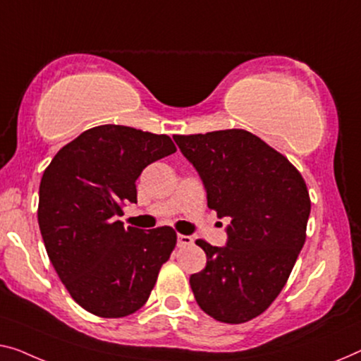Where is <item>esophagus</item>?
Wrapping results in <instances>:
<instances>
[{"label": "esophagus", "instance_id": "obj_1", "mask_svg": "<svg viewBox=\"0 0 361 361\" xmlns=\"http://www.w3.org/2000/svg\"><path fill=\"white\" fill-rule=\"evenodd\" d=\"M176 243H178L180 248H183V246H190L192 245V238L188 235H178V241H176Z\"/></svg>", "mask_w": 361, "mask_h": 361}]
</instances>
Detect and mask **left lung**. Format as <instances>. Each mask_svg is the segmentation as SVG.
I'll list each match as a JSON object with an SVG mask.
<instances>
[{
    "label": "left lung",
    "instance_id": "left-lung-1",
    "mask_svg": "<svg viewBox=\"0 0 361 361\" xmlns=\"http://www.w3.org/2000/svg\"><path fill=\"white\" fill-rule=\"evenodd\" d=\"M173 139L206 186L207 207L232 219L224 248L196 240L207 256L190 277L197 305L227 324L255 319L282 292L305 245L311 201L303 176L245 129Z\"/></svg>",
    "mask_w": 361,
    "mask_h": 361
}]
</instances>
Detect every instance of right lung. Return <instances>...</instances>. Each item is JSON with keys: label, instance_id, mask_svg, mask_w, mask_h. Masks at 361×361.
Returning <instances> with one entry per match:
<instances>
[{"label": "right lung", "instance_id": "obj_1", "mask_svg": "<svg viewBox=\"0 0 361 361\" xmlns=\"http://www.w3.org/2000/svg\"><path fill=\"white\" fill-rule=\"evenodd\" d=\"M173 152L166 134L102 125L61 147L43 171L37 214L47 255L89 313L125 318L149 300L176 232L125 228L116 217L137 202L141 171Z\"/></svg>", "mask_w": 361, "mask_h": 361}]
</instances>
